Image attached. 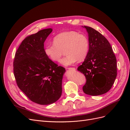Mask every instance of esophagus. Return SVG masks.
Listing matches in <instances>:
<instances>
[{"mask_svg": "<svg viewBox=\"0 0 130 130\" xmlns=\"http://www.w3.org/2000/svg\"><path fill=\"white\" fill-rule=\"evenodd\" d=\"M67 69H69V70H75L76 69L75 68H67Z\"/></svg>", "mask_w": 130, "mask_h": 130, "instance_id": "1", "label": "esophagus"}]
</instances>
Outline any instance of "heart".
Here are the masks:
<instances>
[{
  "label": "heart",
  "mask_w": 130,
  "mask_h": 130,
  "mask_svg": "<svg viewBox=\"0 0 130 130\" xmlns=\"http://www.w3.org/2000/svg\"><path fill=\"white\" fill-rule=\"evenodd\" d=\"M53 44L45 45L44 52L51 60L57 62L64 51L66 56L60 60V64L67 67L84 60L89 51L87 36L75 31H68L57 35L53 38Z\"/></svg>",
  "instance_id": "b5f03b06"
}]
</instances>
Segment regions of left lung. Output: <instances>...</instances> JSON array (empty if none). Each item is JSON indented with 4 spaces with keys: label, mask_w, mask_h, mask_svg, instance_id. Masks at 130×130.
<instances>
[{
    "label": "left lung",
    "mask_w": 130,
    "mask_h": 130,
    "mask_svg": "<svg viewBox=\"0 0 130 130\" xmlns=\"http://www.w3.org/2000/svg\"><path fill=\"white\" fill-rule=\"evenodd\" d=\"M82 27L87 31L89 41L87 56L77 68L86 78L82 89L89 95H102L109 91L116 78V57L111 44L103 35L92 27Z\"/></svg>",
    "instance_id": "obj_1"
}]
</instances>
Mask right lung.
Returning a JSON list of instances; mask_svg holds the SVG:
<instances>
[{"label": "right lung", "instance_id": "add662e5", "mask_svg": "<svg viewBox=\"0 0 130 130\" xmlns=\"http://www.w3.org/2000/svg\"><path fill=\"white\" fill-rule=\"evenodd\" d=\"M52 28L39 31L23 40L15 54L13 72L17 84L34 103L46 105L61 96L64 68L46 55L44 43Z\"/></svg>", "mask_w": 130, "mask_h": 130}]
</instances>
